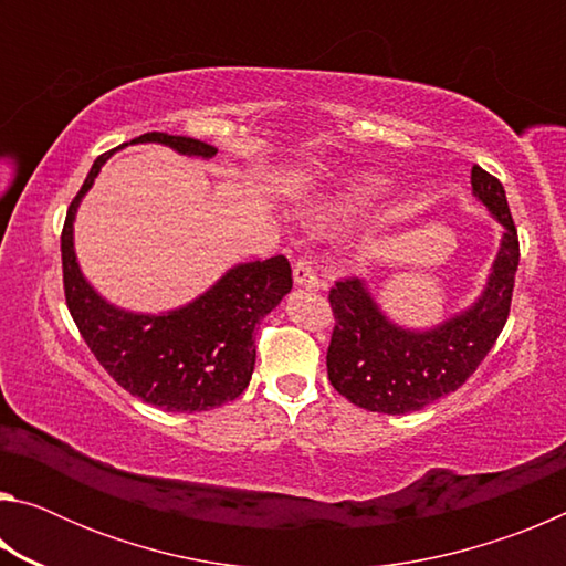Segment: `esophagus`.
<instances>
[{
    "mask_svg": "<svg viewBox=\"0 0 566 566\" xmlns=\"http://www.w3.org/2000/svg\"><path fill=\"white\" fill-rule=\"evenodd\" d=\"M292 276H294L296 286H306V290H319V286H322V280L317 276V272H314L312 262H306V260L294 262Z\"/></svg>",
    "mask_w": 566,
    "mask_h": 566,
    "instance_id": "esophagus-1",
    "label": "esophagus"
}]
</instances>
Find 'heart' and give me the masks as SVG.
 I'll return each instance as SVG.
<instances>
[{"mask_svg": "<svg viewBox=\"0 0 566 566\" xmlns=\"http://www.w3.org/2000/svg\"><path fill=\"white\" fill-rule=\"evenodd\" d=\"M389 195V181L379 175H359L344 181L332 195L317 199L306 207V217L312 224L329 227L352 214H359L364 209L375 207L379 199Z\"/></svg>", "mask_w": 566, "mask_h": 566, "instance_id": "b5f03b06", "label": "heart"}]
</instances>
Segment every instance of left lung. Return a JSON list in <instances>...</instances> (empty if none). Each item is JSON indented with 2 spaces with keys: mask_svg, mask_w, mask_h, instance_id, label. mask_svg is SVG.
<instances>
[{
  "mask_svg": "<svg viewBox=\"0 0 566 566\" xmlns=\"http://www.w3.org/2000/svg\"><path fill=\"white\" fill-rule=\"evenodd\" d=\"M472 195L502 224V239L482 294L429 329L391 322L359 276L329 292L334 332L327 352L332 387L352 405L381 415H407L464 385L510 317L520 239L502 181L472 167Z\"/></svg>",
  "mask_w": 566,
  "mask_h": 566,
  "instance_id": "1",
  "label": "left lung"
}]
</instances>
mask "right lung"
Returning a JSON list of instances; mask_svg holds the SVG:
<instances>
[{
	"label": "right lung",
	"instance_id": "obj_1",
	"mask_svg": "<svg viewBox=\"0 0 566 566\" xmlns=\"http://www.w3.org/2000/svg\"><path fill=\"white\" fill-rule=\"evenodd\" d=\"M165 145L185 157L212 159L217 147L191 137L149 132L129 145ZM122 145L117 149H124ZM94 161L66 209L62 272L66 306L94 357L129 395L165 411H207L237 399L254 371V329L292 290L284 256L234 264L197 300L177 310L147 314L112 304L82 274L74 252V219L99 169L114 151Z\"/></svg>",
	"mask_w": 566,
	"mask_h": 566
}]
</instances>
